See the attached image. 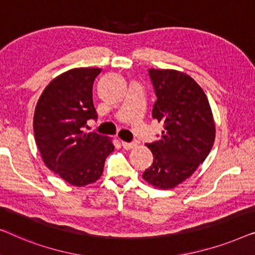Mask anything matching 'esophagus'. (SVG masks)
<instances>
[{"label": "esophagus", "mask_w": 255, "mask_h": 255, "mask_svg": "<svg viewBox=\"0 0 255 255\" xmlns=\"http://www.w3.org/2000/svg\"><path fill=\"white\" fill-rule=\"evenodd\" d=\"M121 145H123V148L124 149H126V150H129V149H132V148H135L136 145H137V143L136 142H121Z\"/></svg>", "instance_id": "obj_1"}]
</instances>
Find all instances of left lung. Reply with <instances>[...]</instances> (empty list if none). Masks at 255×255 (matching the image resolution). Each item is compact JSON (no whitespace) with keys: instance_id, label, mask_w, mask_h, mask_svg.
I'll list each match as a JSON object with an SVG mask.
<instances>
[{"instance_id":"8db88e82","label":"left lung","mask_w":255,"mask_h":255,"mask_svg":"<svg viewBox=\"0 0 255 255\" xmlns=\"http://www.w3.org/2000/svg\"><path fill=\"white\" fill-rule=\"evenodd\" d=\"M157 97L152 118L164 125L158 141L149 143L153 163L143 172L148 184L173 188L194 173L209 155L215 123L209 102L187 74L173 69H149Z\"/></svg>"}]
</instances>
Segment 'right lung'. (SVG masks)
<instances>
[{
  "label": "right lung",
  "mask_w": 255,
  "mask_h": 255,
  "mask_svg": "<svg viewBox=\"0 0 255 255\" xmlns=\"http://www.w3.org/2000/svg\"><path fill=\"white\" fill-rule=\"evenodd\" d=\"M100 71L75 68L59 75L42 91L34 111V138L45 165L77 187L98 180L114 150L110 137L83 131L87 121L98 117L92 87Z\"/></svg>",
  "instance_id": "add662e5"
}]
</instances>
